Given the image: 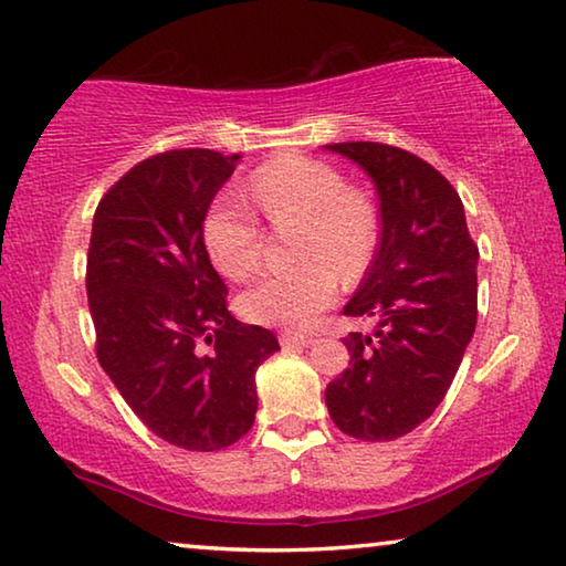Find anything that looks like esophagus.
I'll return each mask as SVG.
<instances>
[{
  "label": "esophagus",
  "mask_w": 566,
  "mask_h": 566,
  "mask_svg": "<svg viewBox=\"0 0 566 566\" xmlns=\"http://www.w3.org/2000/svg\"><path fill=\"white\" fill-rule=\"evenodd\" d=\"M280 343H282V348H307V345H312V337L297 335V333H282Z\"/></svg>",
  "instance_id": "1"
}]
</instances>
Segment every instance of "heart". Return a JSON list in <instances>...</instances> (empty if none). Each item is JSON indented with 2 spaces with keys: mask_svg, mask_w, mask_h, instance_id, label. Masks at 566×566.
<instances>
[{
  "mask_svg": "<svg viewBox=\"0 0 566 566\" xmlns=\"http://www.w3.org/2000/svg\"><path fill=\"white\" fill-rule=\"evenodd\" d=\"M249 192L274 229L300 226L297 259L305 264L261 276L241 297V315L256 325L305 331L335 302L337 272L353 280L374 256V210L348 192L333 167L312 159L261 167ZM202 241L218 272L229 280H247L261 264L264 233L254 210L235 192H226L210 206Z\"/></svg>",
  "mask_w": 566,
  "mask_h": 566,
  "instance_id": "heart-1",
  "label": "heart"
}]
</instances>
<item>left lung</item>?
Returning a JSON list of instances; mask_svg holds the SVG:
<instances>
[{"instance_id": "1", "label": "left lung", "mask_w": 566, "mask_h": 566, "mask_svg": "<svg viewBox=\"0 0 566 566\" xmlns=\"http://www.w3.org/2000/svg\"><path fill=\"white\" fill-rule=\"evenodd\" d=\"M325 149L370 177L381 210L378 251L343 307L376 331L343 337L350 364L325 403L340 432L389 442L432 417L458 374L478 323L480 254L460 196L424 159L378 142Z\"/></svg>"}]
</instances>
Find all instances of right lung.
I'll list each match as a JSON object with an SVG mask.
<instances>
[{
    "instance_id": "obj_1",
    "label": "right lung",
    "mask_w": 566,
    "mask_h": 566,
    "mask_svg": "<svg viewBox=\"0 0 566 566\" xmlns=\"http://www.w3.org/2000/svg\"><path fill=\"white\" fill-rule=\"evenodd\" d=\"M241 155L170 149L134 165L101 198L86 292L101 368L165 442L213 452L256 417V368L280 350L272 331L226 307L202 223Z\"/></svg>"
}]
</instances>
